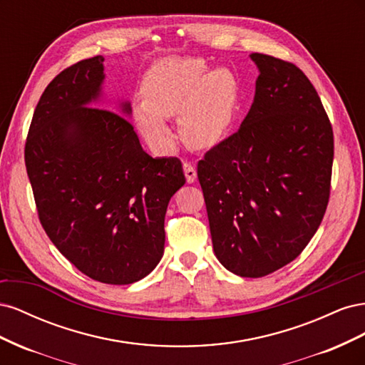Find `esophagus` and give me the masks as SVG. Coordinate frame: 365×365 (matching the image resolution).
<instances>
[{
	"label": "esophagus",
	"mask_w": 365,
	"mask_h": 365,
	"mask_svg": "<svg viewBox=\"0 0 365 365\" xmlns=\"http://www.w3.org/2000/svg\"><path fill=\"white\" fill-rule=\"evenodd\" d=\"M182 169H184V175H185L187 182H189V184L195 182V180H196V169L193 168V164L185 161V163L182 164Z\"/></svg>",
	"instance_id": "obj_1"
}]
</instances>
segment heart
<instances>
[{"label": "heart", "mask_w": 365, "mask_h": 365, "mask_svg": "<svg viewBox=\"0 0 365 365\" xmlns=\"http://www.w3.org/2000/svg\"><path fill=\"white\" fill-rule=\"evenodd\" d=\"M143 101L132 118L152 148L170 152L176 135L168 117L178 114L182 138L196 149H212L230 134L239 109V83L227 68L208 70L197 58L170 56L148 71Z\"/></svg>", "instance_id": "heart-1"}]
</instances>
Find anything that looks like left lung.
<instances>
[{"label": "left lung", "mask_w": 365, "mask_h": 365, "mask_svg": "<svg viewBox=\"0 0 365 365\" xmlns=\"http://www.w3.org/2000/svg\"><path fill=\"white\" fill-rule=\"evenodd\" d=\"M256 94L236 134L197 163L213 251L257 279L298 257L322 224L334 132L314 85L294 63L251 53Z\"/></svg>", "instance_id": "obj_1"}]
</instances>
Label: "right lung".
<instances>
[{
	"mask_svg": "<svg viewBox=\"0 0 365 365\" xmlns=\"http://www.w3.org/2000/svg\"><path fill=\"white\" fill-rule=\"evenodd\" d=\"M103 61L77 62L48 83L24 157L54 247L93 280L130 284L160 263L165 210L185 178L178 158L143 150L128 101L93 108L102 103Z\"/></svg>",
	"mask_w": 365,
	"mask_h": 365,
	"instance_id": "1",
	"label": "right lung"
}]
</instances>
